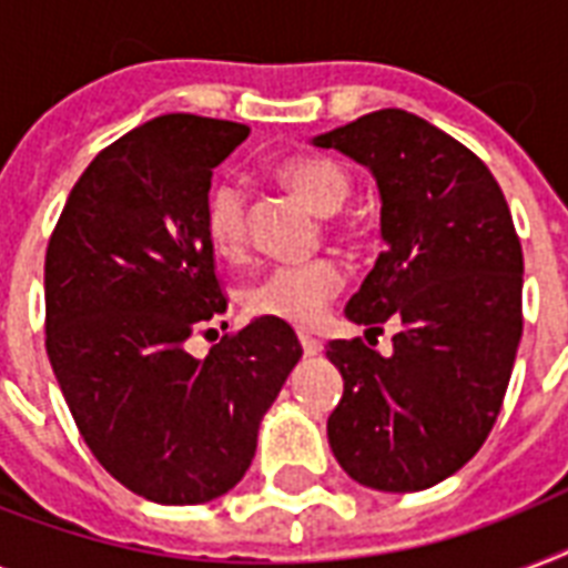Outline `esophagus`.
<instances>
[{
  "label": "esophagus",
  "mask_w": 568,
  "mask_h": 568,
  "mask_svg": "<svg viewBox=\"0 0 568 568\" xmlns=\"http://www.w3.org/2000/svg\"><path fill=\"white\" fill-rule=\"evenodd\" d=\"M301 345H303V354L306 356H315V354H321V342L315 336H310V333H301Z\"/></svg>",
  "instance_id": "obj_1"
}]
</instances>
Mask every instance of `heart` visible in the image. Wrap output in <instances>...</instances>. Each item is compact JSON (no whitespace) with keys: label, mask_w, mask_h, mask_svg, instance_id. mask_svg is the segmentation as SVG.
<instances>
[{"label":"heart","mask_w":568,"mask_h":568,"mask_svg":"<svg viewBox=\"0 0 568 568\" xmlns=\"http://www.w3.org/2000/svg\"><path fill=\"white\" fill-rule=\"evenodd\" d=\"M276 180L310 203L318 214H336L354 191V176L329 155H294L276 164ZM205 235L226 258H241L250 247V203L239 182H214L203 209ZM345 285L336 258H312L297 265H276L247 285L244 303L256 318L285 321L292 327H312Z\"/></svg>","instance_id":"1"}]
</instances>
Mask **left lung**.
I'll use <instances>...</instances> for the list:
<instances>
[{
    "label": "left lung",
    "instance_id": "left-lung-1",
    "mask_svg": "<svg viewBox=\"0 0 568 568\" xmlns=\"http://www.w3.org/2000/svg\"><path fill=\"white\" fill-rule=\"evenodd\" d=\"M315 144L374 173L386 250L345 315L383 333L329 342L345 377L327 436L347 475L418 493L466 466L493 430L521 338V241L480 159L404 109H379Z\"/></svg>",
    "mask_w": 568,
    "mask_h": 568
}]
</instances>
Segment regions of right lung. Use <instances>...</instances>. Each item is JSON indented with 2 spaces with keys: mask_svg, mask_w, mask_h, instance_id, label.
I'll return each mask as SVG.
<instances>
[{
  "mask_svg": "<svg viewBox=\"0 0 568 568\" xmlns=\"http://www.w3.org/2000/svg\"><path fill=\"white\" fill-rule=\"evenodd\" d=\"M244 123L162 114L79 176L47 247V354L73 422L114 480L155 504L230 493L303 347L256 318L203 359L189 338L226 312L203 226L212 171Z\"/></svg>",
  "mask_w": 568,
  "mask_h": 568,
  "instance_id": "right-lung-1",
  "label": "right lung"
}]
</instances>
